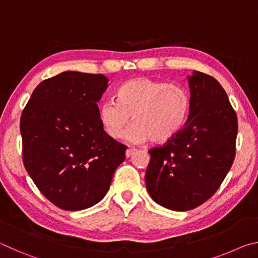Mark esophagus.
<instances>
[{
    "mask_svg": "<svg viewBox=\"0 0 258 258\" xmlns=\"http://www.w3.org/2000/svg\"><path fill=\"white\" fill-rule=\"evenodd\" d=\"M135 149H133V148H128L127 150H126V152H125V156H126V158H130V157H132V155H134L135 154Z\"/></svg>",
    "mask_w": 258,
    "mask_h": 258,
    "instance_id": "1",
    "label": "esophagus"
}]
</instances>
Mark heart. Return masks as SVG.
<instances>
[{
    "label": "heart",
    "mask_w": 258,
    "mask_h": 258,
    "mask_svg": "<svg viewBox=\"0 0 258 258\" xmlns=\"http://www.w3.org/2000/svg\"><path fill=\"white\" fill-rule=\"evenodd\" d=\"M189 112V98L180 86L141 77L124 83L118 90V100H107L99 108L103 130L112 139H120L126 132L132 143L151 139L165 143L175 137L184 125Z\"/></svg>",
    "instance_id": "heart-1"
}]
</instances>
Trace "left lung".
Wrapping results in <instances>:
<instances>
[{
  "label": "left lung",
  "instance_id": "left-lung-1",
  "mask_svg": "<svg viewBox=\"0 0 258 258\" xmlns=\"http://www.w3.org/2000/svg\"><path fill=\"white\" fill-rule=\"evenodd\" d=\"M189 116L175 137L149 150L146 185L154 202L172 211L200 206L215 194L232 166L237 113L215 78L187 76Z\"/></svg>",
  "mask_w": 258,
  "mask_h": 258
}]
</instances>
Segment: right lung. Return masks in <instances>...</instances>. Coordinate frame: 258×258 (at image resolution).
I'll return each instance as SVG.
<instances>
[{
	"mask_svg": "<svg viewBox=\"0 0 258 258\" xmlns=\"http://www.w3.org/2000/svg\"><path fill=\"white\" fill-rule=\"evenodd\" d=\"M108 82L101 74L63 72L36 86L21 115L26 171L64 211L98 204L125 160L127 147L109 137L99 118Z\"/></svg>",
	"mask_w": 258,
	"mask_h": 258,
	"instance_id": "1",
	"label": "right lung"
}]
</instances>
